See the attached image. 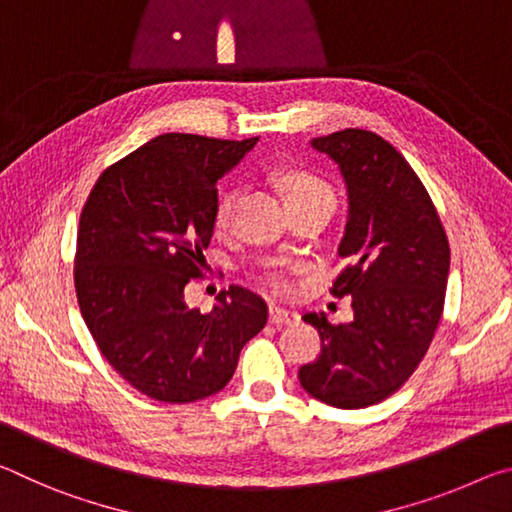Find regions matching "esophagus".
Here are the masks:
<instances>
[{"label":"esophagus","instance_id":"34e87169","mask_svg":"<svg viewBox=\"0 0 512 512\" xmlns=\"http://www.w3.org/2000/svg\"><path fill=\"white\" fill-rule=\"evenodd\" d=\"M268 320H271L273 325H296L300 316L296 314V311H287V309H280V307H271L268 309Z\"/></svg>","mask_w":512,"mask_h":512}]
</instances>
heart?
I'll return each instance as SVG.
<instances>
[{
    "mask_svg": "<svg viewBox=\"0 0 512 512\" xmlns=\"http://www.w3.org/2000/svg\"><path fill=\"white\" fill-rule=\"evenodd\" d=\"M280 183L287 192L289 203H300V201H314V198H327V201H334L332 189L325 183L323 178L314 176L311 171L305 169H289L282 173ZM235 189H225V192L219 196L216 201V210H214V225L219 230L228 228V223L232 219V207H235ZM266 284L271 287L275 293H284L289 291V280L280 268H273V271L266 273Z\"/></svg>",
    "mask_w": 512,
    "mask_h": 512,
    "instance_id": "1",
    "label": "heart"
}]
</instances>
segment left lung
Returning <instances> with one entry per match:
<instances>
[{"instance_id": "8db88e82", "label": "left lung", "mask_w": 512, "mask_h": 512, "mask_svg": "<svg viewBox=\"0 0 512 512\" xmlns=\"http://www.w3.org/2000/svg\"><path fill=\"white\" fill-rule=\"evenodd\" d=\"M339 164L348 187V225L332 284L352 296L354 318L332 325L305 314L320 334V354L302 366L305 391L336 409H366L409 379L427 354L445 307L449 244L418 173L395 146L361 128L311 140Z\"/></svg>"}]
</instances>
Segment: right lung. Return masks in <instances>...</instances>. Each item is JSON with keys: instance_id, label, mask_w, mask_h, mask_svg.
Returning <instances> with one entry per match:
<instances>
[{"instance_id": "obj_1", "label": "right lung", "mask_w": 512, "mask_h": 512, "mask_svg": "<svg viewBox=\"0 0 512 512\" xmlns=\"http://www.w3.org/2000/svg\"><path fill=\"white\" fill-rule=\"evenodd\" d=\"M257 140L158 135L110 164L83 205L74 259L83 320L110 366L158 402L219 393L266 325V302L237 284L210 314L185 305L207 266L216 180Z\"/></svg>"}]
</instances>
